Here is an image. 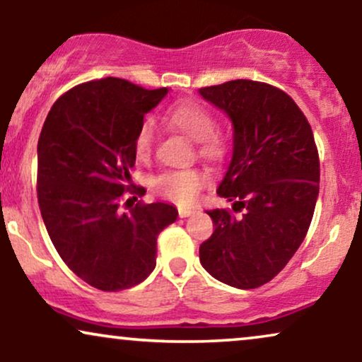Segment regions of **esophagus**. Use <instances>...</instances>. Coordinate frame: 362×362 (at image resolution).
I'll list each match as a JSON object with an SVG mask.
<instances>
[{"label": "esophagus", "mask_w": 362, "mask_h": 362, "mask_svg": "<svg viewBox=\"0 0 362 362\" xmlns=\"http://www.w3.org/2000/svg\"><path fill=\"white\" fill-rule=\"evenodd\" d=\"M194 213H195L194 209H178V216H180V218H189V216Z\"/></svg>", "instance_id": "obj_1"}]
</instances>
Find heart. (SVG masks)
Instances as JSON below:
<instances>
[{
	"instance_id": "b5f03b06",
	"label": "heart",
	"mask_w": 362,
	"mask_h": 362,
	"mask_svg": "<svg viewBox=\"0 0 362 362\" xmlns=\"http://www.w3.org/2000/svg\"><path fill=\"white\" fill-rule=\"evenodd\" d=\"M165 124L197 143V151L204 160L221 161L226 155V141L218 131L213 114L199 102L185 100L173 103L163 115ZM155 127L151 120L141 124L134 138V153L139 160H148L153 151ZM206 184V173L199 168L170 170L153 178L155 192L168 201L185 206L195 201L199 190Z\"/></svg>"
}]
</instances>
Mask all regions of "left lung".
<instances>
[{
    "label": "left lung",
    "instance_id": "obj_1",
    "mask_svg": "<svg viewBox=\"0 0 362 362\" xmlns=\"http://www.w3.org/2000/svg\"><path fill=\"white\" fill-rule=\"evenodd\" d=\"M199 93L233 122V156L218 194L243 213L207 211L214 231L199 259L224 284L260 288L286 267L308 233L320 190L313 131L296 102L269 83L233 80Z\"/></svg>",
    "mask_w": 362,
    "mask_h": 362
}]
</instances>
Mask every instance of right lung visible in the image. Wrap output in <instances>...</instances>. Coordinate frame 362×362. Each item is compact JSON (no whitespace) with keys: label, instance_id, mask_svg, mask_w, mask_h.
<instances>
[{"label":"right lung","instance_id":"right-lung-1","mask_svg":"<svg viewBox=\"0 0 362 362\" xmlns=\"http://www.w3.org/2000/svg\"><path fill=\"white\" fill-rule=\"evenodd\" d=\"M167 93L122 78L81 83L54 102L40 131V214L64 264L97 289L122 291L146 279L158 235L178 216L165 202L134 204L146 189L132 185L129 173L144 114Z\"/></svg>","mask_w":362,"mask_h":362}]
</instances>
